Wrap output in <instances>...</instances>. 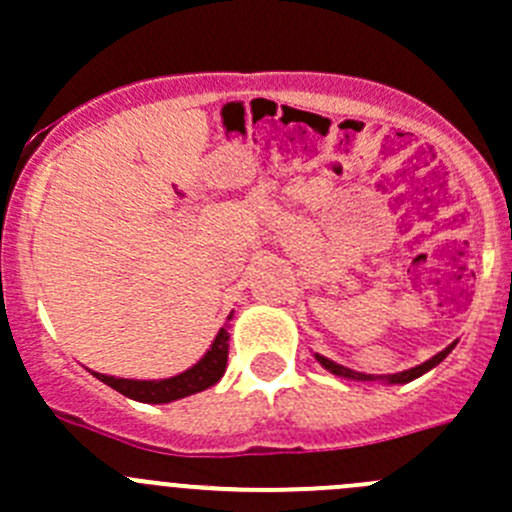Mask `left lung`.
Returning <instances> with one entry per match:
<instances>
[{
    "instance_id": "8db88e82",
    "label": "left lung",
    "mask_w": 512,
    "mask_h": 512,
    "mask_svg": "<svg viewBox=\"0 0 512 512\" xmlns=\"http://www.w3.org/2000/svg\"><path fill=\"white\" fill-rule=\"evenodd\" d=\"M452 348H455V343H452V346L444 348V351H439L437 356H432V358H429V361H424L422 366H414V369L401 371V374L379 376V379H381V381H389V384H407V381L419 379V376L427 374L429 369H434V366H437L439 361H444V358H447V353H450ZM315 358H318V361H321V364L326 366V369L331 371V374H336V376H346V379H358V381H374V379H376V376H371V374H358V371L346 369V366H338L336 361H331V358H326V356H318V353H315Z\"/></svg>"
}]
</instances>
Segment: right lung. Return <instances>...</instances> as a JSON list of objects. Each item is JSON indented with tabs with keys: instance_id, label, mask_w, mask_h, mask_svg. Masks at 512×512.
<instances>
[{
	"instance_id": "1",
	"label": "right lung",
	"mask_w": 512,
	"mask_h": 512,
	"mask_svg": "<svg viewBox=\"0 0 512 512\" xmlns=\"http://www.w3.org/2000/svg\"><path fill=\"white\" fill-rule=\"evenodd\" d=\"M227 341L229 333L222 328V331L217 333V338H214L212 348L207 351V356H204L197 366H191L189 371H184V374L179 376H171V379L133 381L116 379V376L105 374H95V379H100L103 384L111 386V389L121 391L128 399L143 401V404H169V401L184 399V396L209 389V386H214L222 379L224 369H227Z\"/></svg>"
}]
</instances>
